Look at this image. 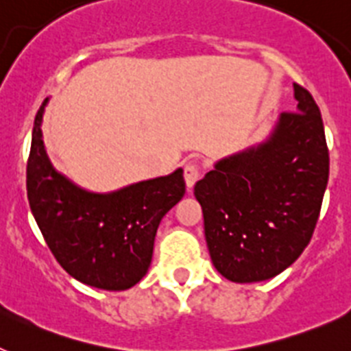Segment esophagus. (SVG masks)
I'll list each match as a JSON object with an SVG mask.
<instances>
[{
  "label": "esophagus",
  "mask_w": 351,
  "mask_h": 351,
  "mask_svg": "<svg viewBox=\"0 0 351 351\" xmlns=\"http://www.w3.org/2000/svg\"><path fill=\"white\" fill-rule=\"evenodd\" d=\"M200 178V167H198L197 160H188L184 163V181L188 188H193V184L197 182V179Z\"/></svg>",
  "instance_id": "34e87169"
}]
</instances>
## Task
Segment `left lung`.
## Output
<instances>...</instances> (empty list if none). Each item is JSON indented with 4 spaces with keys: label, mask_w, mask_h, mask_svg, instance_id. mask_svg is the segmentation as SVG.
<instances>
[{
    "label": "left lung",
    "mask_w": 351,
    "mask_h": 351,
    "mask_svg": "<svg viewBox=\"0 0 351 351\" xmlns=\"http://www.w3.org/2000/svg\"><path fill=\"white\" fill-rule=\"evenodd\" d=\"M297 112H283L271 137L218 161L195 184L214 267L234 283L271 280L308 246L328 181L320 108L293 84Z\"/></svg>",
    "instance_id": "8db88e82"
}]
</instances>
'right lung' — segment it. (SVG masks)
<instances>
[{
	"instance_id": "obj_1",
	"label": "right lung",
	"mask_w": 351,
	"mask_h": 351,
	"mask_svg": "<svg viewBox=\"0 0 351 351\" xmlns=\"http://www.w3.org/2000/svg\"><path fill=\"white\" fill-rule=\"evenodd\" d=\"M45 104L36 112L26 167L36 225L71 278L101 290L132 288L151 265L161 218L184 195L182 170L114 193H89L52 169L40 130Z\"/></svg>"
}]
</instances>
